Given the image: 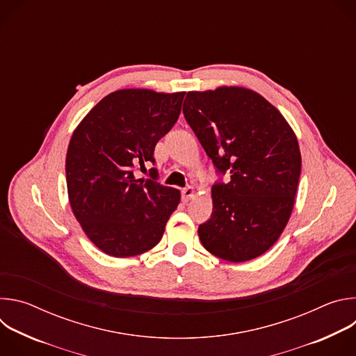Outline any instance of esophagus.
I'll return each instance as SVG.
<instances>
[{
	"instance_id": "esophagus-1",
	"label": "esophagus",
	"mask_w": 356,
	"mask_h": 356,
	"mask_svg": "<svg viewBox=\"0 0 356 356\" xmlns=\"http://www.w3.org/2000/svg\"><path fill=\"white\" fill-rule=\"evenodd\" d=\"M194 194H195V188H194L193 186H187V187L183 188V191H181V200H183L184 202H187V201H190V200L194 197Z\"/></svg>"
}]
</instances>
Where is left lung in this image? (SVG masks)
<instances>
[{"label":"left lung","instance_id":"obj_1","mask_svg":"<svg viewBox=\"0 0 356 356\" xmlns=\"http://www.w3.org/2000/svg\"><path fill=\"white\" fill-rule=\"evenodd\" d=\"M183 113L216 168L231 175L211 188V218L198 227L202 246L228 262L264 255L294 207L301 172L294 131L266 98L238 86L188 91Z\"/></svg>","mask_w":356,"mask_h":356}]
</instances>
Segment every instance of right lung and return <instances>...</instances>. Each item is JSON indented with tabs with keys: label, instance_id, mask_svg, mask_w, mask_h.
I'll use <instances>...</instances> for the list:
<instances>
[{
	"label": "right lung",
	"instance_id": "obj_1",
	"mask_svg": "<svg viewBox=\"0 0 356 356\" xmlns=\"http://www.w3.org/2000/svg\"><path fill=\"white\" fill-rule=\"evenodd\" d=\"M184 91L124 88L106 95L76 127L66 155L72 211L88 239L114 258L140 255L159 243L180 191L136 179L134 166L154 163L158 140L176 124ZM150 175L156 179V170Z\"/></svg>",
	"mask_w": 356,
	"mask_h": 356
}]
</instances>
